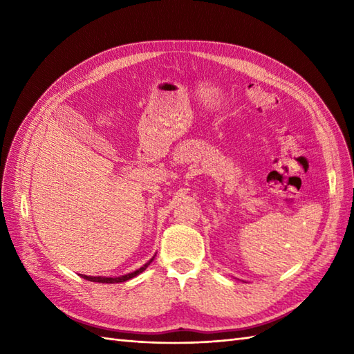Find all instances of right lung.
Wrapping results in <instances>:
<instances>
[{
  "mask_svg": "<svg viewBox=\"0 0 354 354\" xmlns=\"http://www.w3.org/2000/svg\"><path fill=\"white\" fill-rule=\"evenodd\" d=\"M152 261H153V257L150 259L145 266H141L140 269L133 270V272L122 275V277H114V278H112V277H89V275H82V274H80V277L85 278V280H88V281H95V283H108V284H111V283H124V281H127V280H131V278L137 277L138 274H141L142 270H146V268H147Z\"/></svg>",
  "mask_w": 354,
  "mask_h": 354,
  "instance_id": "right-lung-1",
  "label": "right lung"
}]
</instances>
